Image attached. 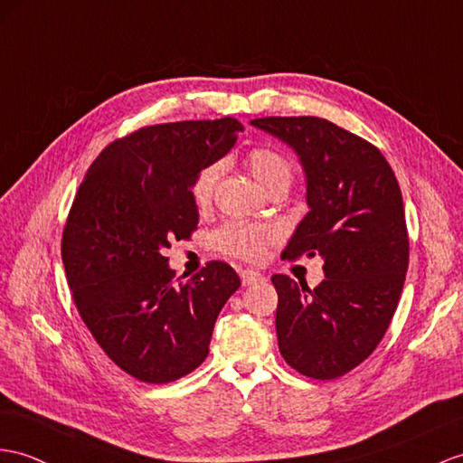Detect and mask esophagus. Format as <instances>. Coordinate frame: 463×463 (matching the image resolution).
Listing matches in <instances>:
<instances>
[{
	"instance_id": "1",
	"label": "esophagus",
	"mask_w": 463,
	"mask_h": 463,
	"mask_svg": "<svg viewBox=\"0 0 463 463\" xmlns=\"http://www.w3.org/2000/svg\"><path fill=\"white\" fill-rule=\"evenodd\" d=\"M240 277H241L243 287H251V285H257V283H263V280H265V275H261L259 270H253V269H243Z\"/></svg>"
}]
</instances>
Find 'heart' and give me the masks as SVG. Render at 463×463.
Listing matches in <instances>:
<instances>
[{"instance_id": "1", "label": "heart", "mask_w": 463, "mask_h": 463, "mask_svg": "<svg viewBox=\"0 0 463 463\" xmlns=\"http://www.w3.org/2000/svg\"><path fill=\"white\" fill-rule=\"evenodd\" d=\"M247 168H250L255 183L261 186L265 193L277 188H288L292 180V165L287 156L270 149V146H257L247 155ZM223 173L222 163H212L198 173L193 184V198L196 206L206 208L216 190L220 176ZM277 230L270 225L261 223H247V222H228L213 235V243L220 251L235 255L241 259L255 261L263 255L265 247L277 240Z\"/></svg>"}]
</instances>
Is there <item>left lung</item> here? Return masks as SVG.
<instances>
[{
    "label": "left lung",
    "instance_id": "left-lung-1",
    "mask_svg": "<svg viewBox=\"0 0 463 463\" xmlns=\"http://www.w3.org/2000/svg\"><path fill=\"white\" fill-rule=\"evenodd\" d=\"M251 126L287 143L307 176V204L283 257L320 255L317 288L273 275L280 355L298 373L337 379L385 335L409 269V233L397 178L375 145L335 123L261 118Z\"/></svg>",
    "mask_w": 463,
    "mask_h": 463
}]
</instances>
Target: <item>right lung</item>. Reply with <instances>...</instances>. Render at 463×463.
Instances as JSON below:
<instances>
[{
    "mask_svg": "<svg viewBox=\"0 0 463 463\" xmlns=\"http://www.w3.org/2000/svg\"><path fill=\"white\" fill-rule=\"evenodd\" d=\"M233 118L161 123L109 143L78 188L62 263L78 312L106 355L143 383L176 381L208 357L213 324L240 288L210 261L175 279L165 250L198 225L193 184L235 145Z\"/></svg>",
    "mask_w": 463,
    "mask_h": 463,
    "instance_id": "1",
    "label": "right lung"
}]
</instances>
